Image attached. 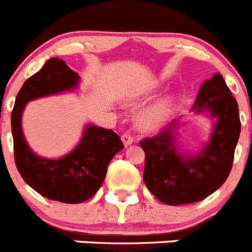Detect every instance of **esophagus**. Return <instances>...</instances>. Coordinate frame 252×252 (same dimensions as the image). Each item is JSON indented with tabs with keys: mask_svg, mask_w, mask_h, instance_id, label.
Listing matches in <instances>:
<instances>
[{
	"mask_svg": "<svg viewBox=\"0 0 252 252\" xmlns=\"http://www.w3.org/2000/svg\"><path fill=\"white\" fill-rule=\"evenodd\" d=\"M122 140H123L124 145H126V146H129V145H130L131 143H133L134 139H133V136H131L130 134H129V133H124L123 135H122Z\"/></svg>",
	"mask_w": 252,
	"mask_h": 252,
	"instance_id": "esophagus-1",
	"label": "esophagus"
}]
</instances>
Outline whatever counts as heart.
Here are the masks:
<instances>
[{
    "label": "heart",
    "instance_id": "heart-1",
    "mask_svg": "<svg viewBox=\"0 0 252 252\" xmlns=\"http://www.w3.org/2000/svg\"><path fill=\"white\" fill-rule=\"evenodd\" d=\"M172 107L171 98H161L144 109L141 113H139L136 118L138 126L143 130H153L156 126H160L166 118Z\"/></svg>",
    "mask_w": 252,
    "mask_h": 252
}]
</instances>
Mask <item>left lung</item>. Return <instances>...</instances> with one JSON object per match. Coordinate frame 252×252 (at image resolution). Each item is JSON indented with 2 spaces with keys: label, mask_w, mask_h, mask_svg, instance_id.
I'll list each match as a JSON object with an SVG mask.
<instances>
[{
  "label": "left lung",
  "mask_w": 252,
  "mask_h": 252,
  "mask_svg": "<svg viewBox=\"0 0 252 252\" xmlns=\"http://www.w3.org/2000/svg\"><path fill=\"white\" fill-rule=\"evenodd\" d=\"M192 109L208 112L216 119L211 139L202 151L194 155L180 153L175 143L176 121L158 135L140 141L145 153L144 182L158 201L168 206L203 201L225 182L233 167L241 123L238 102L220 74L202 85Z\"/></svg>",
  "instance_id": "obj_1"
}]
</instances>
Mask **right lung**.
Masks as SVG:
<instances>
[{
	"label": "right lung",
	"instance_id": "right-lung-1",
	"mask_svg": "<svg viewBox=\"0 0 252 252\" xmlns=\"http://www.w3.org/2000/svg\"><path fill=\"white\" fill-rule=\"evenodd\" d=\"M80 76L64 60L51 58L23 84L11 114L14 161L22 178L45 198L77 204L99 189L113 156L124 148L112 129L89 124L76 148L58 160L32 151L22 130V113L29 101L76 89Z\"/></svg>",
	"mask_w": 252,
	"mask_h": 252
}]
</instances>
